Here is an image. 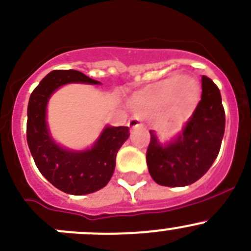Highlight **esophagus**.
<instances>
[{"instance_id": "34e87169", "label": "esophagus", "mask_w": 251, "mask_h": 251, "mask_svg": "<svg viewBox=\"0 0 251 251\" xmlns=\"http://www.w3.org/2000/svg\"><path fill=\"white\" fill-rule=\"evenodd\" d=\"M142 126H143L142 118H140L139 114H134V116L129 119V122H128V127L132 128V129H134V128H139L142 127Z\"/></svg>"}]
</instances>
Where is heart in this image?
Wrapping results in <instances>:
<instances>
[{"label": "heart", "instance_id": "1", "mask_svg": "<svg viewBox=\"0 0 251 251\" xmlns=\"http://www.w3.org/2000/svg\"><path fill=\"white\" fill-rule=\"evenodd\" d=\"M173 95L182 106L192 104L199 96V85L191 77L173 75L138 97L137 102L139 104H154L170 99Z\"/></svg>", "mask_w": 251, "mask_h": 251}]
</instances>
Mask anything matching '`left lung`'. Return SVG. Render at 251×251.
Returning <instances> with one entry per match:
<instances>
[{
    "label": "left lung",
    "instance_id": "left-lung-1",
    "mask_svg": "<svg viewBox=\"0 0 251 251\" xmlns=\"http://www.w3.org/2000/svg\"><path fill=\"white\" fill-rule=\"evenodd\" d=\"M224 128L226 113L219 88L203 75L201 101L182 134L163 147L150 130L147 164L152 180L169 187H182L200 180L218 156Z\"/></svg>",
    "mask_w": 251,
    "mask_h": 251
}]
</instances>
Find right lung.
Wrapping results in <instances>:
<instances>
[{
  "label": "right lung",
  "mask_w": 251,
  "mask_h": 251,
  "mask_svg": "<svg viewBox=\"0 0 251 251\" xmlns=\"http://www.w3.org/2000/svg\"><path fill=\"white\" fill-rule=\"evenodd\" d=\"M100 83L76 70H54L48 74L29 97L27 143L43 176L60 191L87 195L108 183L116 166L119 148L129 137L128 127H106L91 149L73 151L55 144L48 130L47 103L56 88L65 83Z\"/></svg>",
  "instance_id": "1"
}]
</instances>
